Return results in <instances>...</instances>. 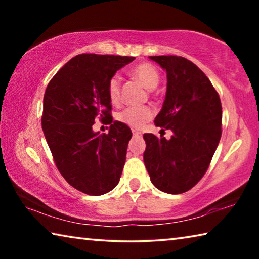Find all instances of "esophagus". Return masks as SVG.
I'll use <instances>...</instances> for the list:
<instances>
[{
    "instance_id": "esophagus-1",
    "label": "esophagus",
    "mask_w": 259,
    "mask_h": 259,
    "mask_svg": "<svg viewBox=\"0 0 259 259\" xmlns=\"http://www.w3.org/2000/svg\"><path fill=\"white\" fill-rule=\"evenodd\" d=\"M133 135L135 136V137H140V136H142V134H140L137 130H133Z\"/></svg>"
}]
</instances>
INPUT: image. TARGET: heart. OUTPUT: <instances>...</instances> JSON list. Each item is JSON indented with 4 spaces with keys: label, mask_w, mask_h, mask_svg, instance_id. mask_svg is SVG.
<instances>
[{
    "label": "heart",
    "mask_w": 259,
    "mask_h": 259,
    "mask_svg": "<svg viewBox=\"0 0 259 259\" xmlns=\"http://www.w3.org/2000/svg\"><path fill=\"white\" fill-rule=\"evenodd\" d=\"M131 75L137 78L147 89H154L159 84L160 74L151 64H139L131 69ZM107 94L113 104L119 103L121 98V77L119 74H114L107 82ZM154 114L150 106H129L116 114L117 121L122 122L131 128H142Z\"/></svg>",
    "instance_id": "b5f03b06"
}]
</instances>
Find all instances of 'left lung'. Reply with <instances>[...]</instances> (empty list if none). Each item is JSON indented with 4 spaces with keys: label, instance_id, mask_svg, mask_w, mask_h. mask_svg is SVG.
<instances>
[{
    "label": "left lung",
    "instance_id": "left-lung-1",
    "mask_svg": "<svg viewBox=\"0 0 259 259\" xmlns=\"http://www.w3.org/2000/svg\"><path fill=\"white\" fill-rule=\"evenodd\" d=\"M166 73V93L156 126L170 139L145 134L144 163L151 182L168 194H181L207 171L222 136V104L201 69L178 56H150ZM164 131V130H163Z\"/></svg>",
    "mask_w": 259,
    "mask_h": 259
}]
</instances>
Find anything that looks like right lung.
Masks as SVG:
<instances>
[{
    "instance_id": "right-lung-1",
    "label": "right lung",
    "mask_w": 259,
    "mask_h": 259,
    "mask_svg": "<svg viewBox=\"0 0 259 259\" xmlns=\"http://www.w3.org/2000/svg\"><path fill=\"white\" fill-rule=\"evenodd\" d=\"M135 57L82 54L61 67L47 87L42 130L57 168L69 185L103 195L120 182L131 139L130 128L113 121L107 82ZM108 119L109 134L92 130L94 119Z\"/></svg>"
}]
</instances>
